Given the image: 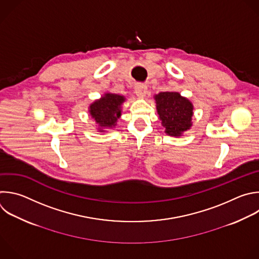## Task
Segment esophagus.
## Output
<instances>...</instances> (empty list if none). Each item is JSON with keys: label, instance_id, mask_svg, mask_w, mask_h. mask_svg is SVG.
Masks as SVG:
<instances>
[{"label": "esophagus", "instance_id": "obj_1", "mask_svg": "<svg viewBox=\"0 0 259 259\" xmlns=\"http://www.w3.org/2000/svg\"><path fill=\"white\" fill-rule=\"evenodd\" d=\"M146 93H147V88L143 84H139L135 88V95L139 99H143L146 96Z\"/></svg>", "mask_w": 259, "mask_h": 259}]
</instances>
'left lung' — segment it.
<instances>
[{
  "label": "left lung",
  "mask_w": 259,
  "mask_h": 259,
  "mask_svg": "<svg viewBox=\"0 0 259 259\" xmlns=\"http://www.w3.org/2000/svg\"><path fill=\"white\" fill-rule=\"evenodd\" d=\"M156 111L164 132L174 137H180L192 125L193 104L177 92H163L153 97Z\"/></svg>",
  "instance_id": "obj_1"
}]
</instances>
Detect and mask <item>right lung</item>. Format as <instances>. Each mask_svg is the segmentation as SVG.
<instances>
[{"label":"right lung","mask_w":259,"mask_h":259,"mask_svg":"<svg viewBox=\"0 0 259 259\" xmlns=\"http://www.w3.org/2000/svg\"><path fill=\"white\" fill-rule=\"evenodd\" d=\"M126 98L121 95L106 93L89 107V113L98 126V132L104 133L106 129H113L122 115V105Z\"/></svg>","instance_id":"right-lung-1"}]
</instances>
